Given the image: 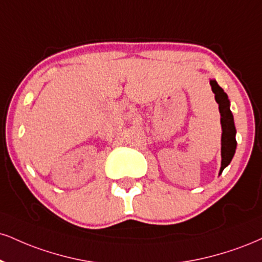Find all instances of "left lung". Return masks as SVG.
<instances>
[{"label": "left lung", "instance_id": "obj_1", "mask_svg": "<svg viewBox=\"0 0 262 262\" xmlns=\"http://www.w3.org/2000/svg\"><path fill=\"white\" fill-rule=\"evenodd\" d=\"M211 89L215 94L216 102L219 103V110L221 113V125H222V139H221V169H220V174H221L223 169L229 165L232 161L233 156H234L235 149H237V140H235V130L234 127V119L229 108V100L227 94L223 89L217 84L216 80H210Z\"/></svg>", "mask_w": 262, "mask_h": 262}]
</instances>
